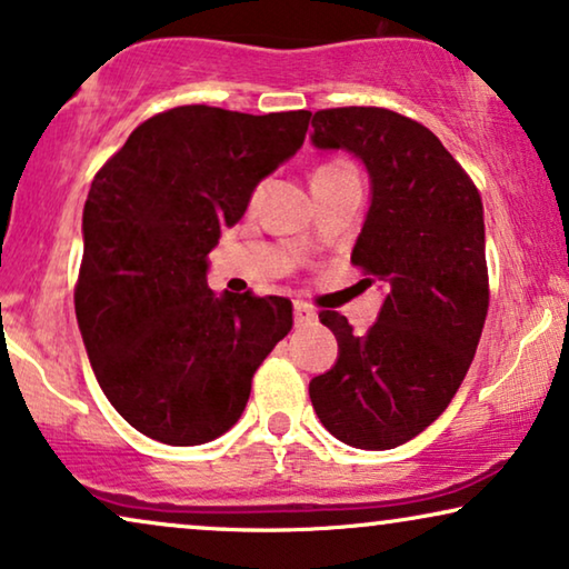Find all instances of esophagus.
Masks as SVG:
<instances>
[{
	"label": "esophagus",
	"mask_w": 569,
	"mask_h": 569,
	"mask_svg": "<svg viewBox=\"0 0 569 569\" xmlns=\"http://www.w3.org/2000/svg\"><path fill=\"white\" fill-rule=\"evenodd\" d=\"M313 321H316L313 306H310V302H306V300H295V323L308 326V323H313Z\"/></svg>",
	"instance_id": "esophagus-1"
}]
</instances>
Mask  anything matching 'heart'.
Segmentation results:
<instances>
[{
  "mask_svg": "<svg viewBox=\"0 0 569 569\" xmlns=\"http://www.w3.org/2000/svg\"><path fill=\"white\" fill-rule=\"evenodd\" d=\"M339 170H352L347 166V162H326V166H321L316 170V176H323V173H339Z\"/></svg>",
  "mask_w": 569,
  "mask_h": 569,
  "instance_id": "1",
  "label": "heart"
}]
</instances>
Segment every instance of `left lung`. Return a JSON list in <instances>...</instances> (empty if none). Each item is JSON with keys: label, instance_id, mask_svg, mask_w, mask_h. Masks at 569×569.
<instances>
[{"label": "left lung", "instance_id": "1", "mask_svg": "<svg viewBox=\"0 0 569 569\" xmlns=\"http://www.w3.org/2000/svg\"><path fill=\"white\" fill-rule=\"evenodd\" d=\"M310 139L368 168L372 201L352 263L388 290L362 337L337 310L318 313L339 357L310 380V401L333 438L388 450L448 409L477 352L489 308L481 197L430 129L388 108L316 111Z\"/></svg>", "mask_w": 569, "mask_h": 569}]
</instances>
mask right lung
<instances>
[{
  "instance_id": "right-lung-1",
  "label": "right lung",
  "mask_w": 569,
  "mask_h": 569,
  "mask_svg": "<svg viewBox=\"0 0 569 569\" xmlns=\"http://www.w3.org/2000/svg\"><path fill=\"white\" fill-rule=\"evenodd\" d=\"M308 121L178 106L139 123L92 178L74 313L106 399L147 438L199 446L228 432L290 333V300L214 298L207 259Z\"/></svg>"
}]
</instances>
